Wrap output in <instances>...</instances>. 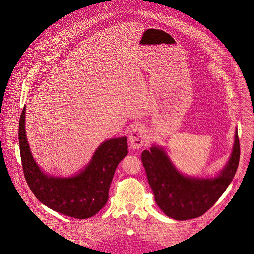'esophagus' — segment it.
<instances>
[{"label":"esophagus","mask_w":254,"mask_h":254,"mask_svg":"<svg viewBox=\"0 0 254 254\" xmlns=\"http://www.w3.org/2000/svg\"><path fill=\"white\" fill-rule=\"evenodd\" d=\"M145 136H146V131L145 128L142 126H138L133 128L130 131L129 134V143L133 149H138L145 145Z\"/></svg>","instance_id":"34e87169"}]
</instances>
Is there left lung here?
Masks as SVG:
<instances>
[{"label": "left lung", "instance_id": "8db88e82", "mask_svg": "<svg viewBox=\"0 0 254 254\" xmlns=\"http://www.w3.org/2000/svg\"><path fill=\"white\" fill-rule=\"evenodd\" d=\"M142 161L154 200L168 217L180 221L199 217L215 204L236 174L240 161L238 129L230 158L214 177L182 174L159 145L144 150Z\"/></svg>", "mask_w": 254, "mask_h": 254}]
</instances>
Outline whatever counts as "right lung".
<instances>
[{
    "label": "right lung",
    "mask_w": 254,
    "mask_h": 254,
    "mask_svg": "<svg viewBox=\"0 0 254 254\" xmlns=\"http://www.w3.org/2000/svg\"><path fill=\"white\" fill-rule=\"evenodd\" d=\"M25 112L19 119L18 141L26 182L43 204L64 215L87 219L108 202L109 190L118 163L127 155V138L107 140L99 145L90 162L71 177H54L41 170L34 160L25 132Z\"/></svg>",
    "instance_id": "1"
}]
</instances>
